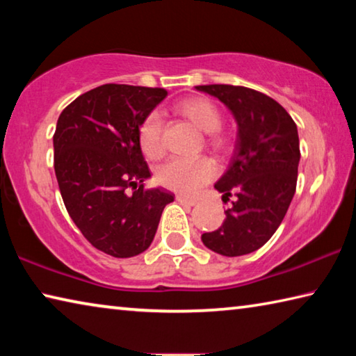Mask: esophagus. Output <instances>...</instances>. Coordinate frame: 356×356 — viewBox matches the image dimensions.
Segmentation results:
<instances>
[{"label": "esophagus", "mask_w": 356, "mask_h": 356, "mask_svg": "<svg viewBox=\"0 0 356 356\" xmlns=\"http://www.w3.org/2000/svg\"><path fill=\"white\" fill-rule=\"evenodd\" d=\"M176 200H177L179 204H182V206H188V207L196 206V201L195 200H188V197H185V196H177Z\"/></svg>", "instance_id": "34e87169"}]
</instances>
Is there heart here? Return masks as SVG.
Masks as SVG:
<instances>
[{
    "label": "heart",
    "mask_w": 356,
    "mask_h": 356,
    "mask_svg": "<svg viewBox=\"0 0 356 356\" xmlns=\"http://www.w3.org/2000/svg\"><path fill=\"white\" fill-rule=\"evenodd\" d=\"M177 110L188 118L204 134L210 135V144L216 149L226 147V138L216 134L221 129L222 116L215 104L204 97H190L177 104ZM161 116L159 113L149 114L140 130V143L143 152L150 159H156L163 154L161 143ZM215 176V166L207 159L186 160L172 159L156 172L159 182L172 191L182 195H195L204 184Z\"/></svg>",
    "instance_id": "1"
}]
</instances>
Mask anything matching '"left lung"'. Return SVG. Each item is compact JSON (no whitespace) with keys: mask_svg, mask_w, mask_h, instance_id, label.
<instances>
[{"mask_svg":"<svg viewBox=\"0 0 356 356\" xmlns=\"http://www.w3.org/2000/svg\"><path fill=\"white\" fill-rule=\"evenodd\" d=\"M196 91L218 99L236 119L234 154L215 190L236 195L222 225L201 236L221 256L250 254L280 227L297 188L300 141L297 125L278 102L243 86L209 84Z\"/></svg>","mask_w":356,"mask_h":356,"instance_id":"8db88e82","label":"left lung"}]
</instances>
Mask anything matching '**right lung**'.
<instances>
[{
  "instance_id": "obj_1",
  "label": "right lung",
  "mask_w": 356,
  "mask_h": 356,
  "mask_svg": "<svg viewBox=\"0 0 356 356\" xmlns=\"http://www.w3.org/2000/svg\"><path fill=\"white\" fill-rule=\"evenodd\" d=\"M166 95L161 88L104 84L76 97L58 119L53 149L64 206L88 242L113 257L146 251L174 201L161 186L143 185L150 171L140 129Z\"/></svg>"
}]
</instances>
